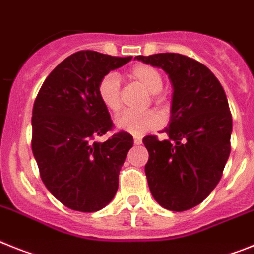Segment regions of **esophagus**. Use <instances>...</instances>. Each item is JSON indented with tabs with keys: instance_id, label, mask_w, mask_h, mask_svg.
Here are the masks:
<instances>
[{
	"instance_id": "esophagus-1",
	"label": "esophagus",
	"mask_w": 254,
	"mask_h": 254,
	"mask_svg": "<svg viewBox=\"0 0 254 254\" xmlns=\"http://www.w3.org/2000/svg\"><path fill=\"white\" fill-rule=\"evenodd\" d=\"M140 143H142V137L135 135V137H134V144H140Z\"/></svg>"
}]
</instances>
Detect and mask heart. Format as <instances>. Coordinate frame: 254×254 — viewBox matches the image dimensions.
<instances>
[{"label":"heart","instance_id":"b5f03b06","mask_svg":"<svg viewBox=\"0 0 254 254\" xmlns=\"http://www.w3.org/2000/svg\"><path fill=\"white\" fill-rule=\"evenodd\" d=\"M131 81H135L140 86L151 93L152 101L160 103L163 99L161 89H163V76L156 68L150 64H137L130 68L127 73ZM98 97L108 111L117 114L123 107L121 101V84L120 80L115 73H107L101 78L98 84ZM163 120L155 111H144V112H124L117 117L116 127L120 130L134 135H143L151 130H155L161 127Z\"/></svg>","mask_w":254,"mask_h":254}]
</instances>
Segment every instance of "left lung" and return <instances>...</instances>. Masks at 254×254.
Listing matches in <instances>:
<instances>
[{"label": "left lung", "mask_w": 254, "mask_h": 254, "mask_svg": "<svg viewBox=\"0 0 254 254\" xmlns=\"http://www.w3.org/2000/svg\"><path fill=\"white\" fill-rule=\"evenodd\" d=\"M135 59L163 68L173 86L168 139L147 135L144 172L153 199L165 209L199 205L218 185L230 156L232 117L222 85L186 55L161 53Z\"/></svg>", "instance_id": "left-lung-1"}]
</instances>
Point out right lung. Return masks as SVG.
I'll return each instance as SVG.
<instances>
[{
    "mask_svg": "<svg viewBox=\"0 0 254 254\" xmlns=\"http://www.w3.org/2000/svg\"><path fill=\"white\" fill-rule=\"evenodd\" d=\"M131 58L77 51L53 69L36 97L32 152L46 189L69 209L97 212L116 195L133 137L119 131L94 142L114 127L98 84Z\"/></svg>",
    "mask_w": 254,
    "mask_h": 254,
    "instance_id": "obj_1",
    "label": "right lung"
}]
</instances>
